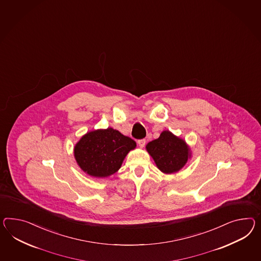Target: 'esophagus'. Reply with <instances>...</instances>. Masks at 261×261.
Instances as JSON below:
<instances>
[{
  "mask_svg": "<svg viewBox=\"0 0 261 261\" xmlns=\"http://www.w3.org/2000/svg\"><path fill=\"white\" fill-rule=\"evenodd\" d=\"M138 145H139V147L142 148V147H145V145H146V140L145 139H141V140H138Z\"/></svg>",
  "mask_w": 261,
  "mask_h": 261,
  "instance_id": "obj_1",
  "label": "esophagus"
}]
</instances>
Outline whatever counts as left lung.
<instances>
[{"instance_id": "obj_1", "label": "left lung", "mask_w": 261, "mask_h": 261, "mask_svg": "<svg viewBox=\"0 0 261 261\" xmlns=\"http://www.w3.org/2000/svg\"><path fill=\"white\" fill-rule=\"evenodd\" d=\"M146 149L163 173L178 172L191 158L187 142L169 130L162 132L158 139L147 144Z\"/></svg>"}]
</instances>
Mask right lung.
<instances>
[{"mask_svg":"<svg viewBox=\"0 0 261 261\" xmlns=\"http://www.w3.org/2000/svg\"><path fill=\"white\" fill-rule=\"evenodd\" d=\"M136 147L135 141L113 127L89 132L74 147L79 167L94 178H107L118 171L127 154Z\"/></svg>","mask_w":261,"mask_h":261,"instance_id":"1","label":"right lung"}]
</instances>
